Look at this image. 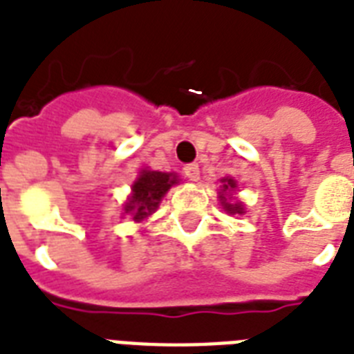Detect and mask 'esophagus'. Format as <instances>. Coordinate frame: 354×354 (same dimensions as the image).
I'll return each mask as SVG.
<instances>
[{
  "instance_id": "obj_1",
  "label": "esophagus",
  "mask_w": 354,
  "mask_h": 354,
  "mask_svg": "<svg viewBox=\"0 0 354 354\" xmlns=\"http://www.w3.org/2000/svg\"><path fill=\"white\" fill-rule=\"evenodd\" d=\"M183 174L191 180V182H198L200 180V167L198 163H189L183 167Z\"/></svg>"
}]
</instances>
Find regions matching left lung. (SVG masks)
<instances>
[{"label":"left lung","instance_id":"obj_1","mask_svg":"<svg viewBox=\"0 0 354 354\" xmlns=\"http://www.w3.org/2000/svg\"><path fill=\"white\" fill-rule=\"evenodd\" d=\"M221 182L222 185L221 193H218V198H221L222 207H224L230 215H242V213H244V205H242V202H230V198H227V193L235 191L236 182L232 180V178H222Z\"/></svg>","mask_w":354,"mask_h":354}]
</instances>
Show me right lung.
I'll return each instance as SVG.
<instances>
[{"instance_id": "add662e5", "label": "right lung", "mask_w": 354, "mask_h": 354, "mask_svg": "<svg viewBox=\"0 0 354 354\" xmlns=\"http://www.w3.org/2000/svg\"><path fill=\"white\" fill-rule=\"evenodd\" d=\"M178 182L180 180L172 172L143 169V171L139 172L138 180L132 183V194H130L128 202H124L122 209H124L127 215L132 216V221L141 222L160 207L161 198Z\"/></svg>"}]
</instances>
